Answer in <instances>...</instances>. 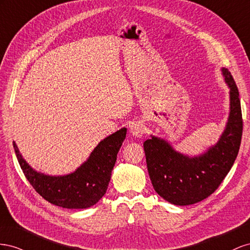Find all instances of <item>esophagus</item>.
Wrapping results in <instances>:
<instances>
[{
    "instance_id": "obj_1",
    "label": "esophagus",
    "mask_w": 250,
    "mask_h": 250,
    "mask_svg": "<svg viewBox=\"0 0 250 250\" xmlns=\"http://www.w3.org/2000/svg\"><path fill=\"white\" fill-rule=\"evenodd\" d=\"M131 134L135 137H141L145 134V126L141 123H134L130 127Z\"/></svg>"
}]
</instances>
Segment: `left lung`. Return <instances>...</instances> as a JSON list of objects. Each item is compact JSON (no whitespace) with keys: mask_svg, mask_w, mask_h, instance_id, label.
<instances>
[{"mask_svg":"<svg viewBox=\"0 0 250 250\" xmlns=\"http://www.w3.org/2000/svg\"><path fill=\"white\" fill-rule=\"evenodd\" d=\"M229 87L230 112L217 144L204 154L188 157L176 152L167 141L152 136L144 142L146 167L153 188L175 205H190L209 197L229 172L236 160L243 133L237 84L227 69H222Z\"/></svg>","mask_w":250,"mask_h":250,"instance_id":"1","label":"left lung"}]
</instances>
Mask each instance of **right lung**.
<instances>
[{"label":"right lung","instance_id":"right-lung-1","mask_svg":"<svg viewBox=\"0 0 250 250\" xmlns=\"http://www.w3.org/2000/svg\"><path fill=\"white\" fill-rule=\"evenodd\" d=\"M125 135L126 129L123 127L102 140L87 161L74 173L65 176L37 172L24 160L14 141L13 147L27 180L45 200L63 208H88L101 200L108 189L112 169Z\"/></svg>","mask_w":250,"mask_h":250}]
</instances>
